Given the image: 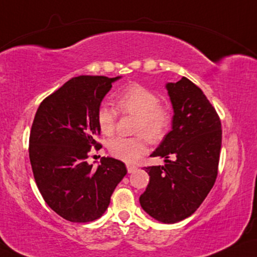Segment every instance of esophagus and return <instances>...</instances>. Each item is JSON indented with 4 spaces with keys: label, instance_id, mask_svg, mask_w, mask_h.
<instances>
[{
    "label": "esophagus",
    "instance_id": "obj_1",
    "mask_svg": "<svg viewBox=\"0 0 257 257\" xmlns=\"http://www.w3.org/2000/svg\"><path fill=\"white\" fill-rule=\"evenodd\" d=\"M126 170H128V173H133L138 170V167L134 166V165H126Z\"/></svg>",
    "mask_w": 257,
    "mask_h": 257
}]
</instances>
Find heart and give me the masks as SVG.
Listing matches in <instances>:
<instances>
[{"label": "heart", "instance_id": "obj_1", "mask_svg": "<svg viewBox=\"0 0 257 257\" xmlns=\"http://www.w3.org/2000/svg\"><path fill=\"white\" fill-rule=\"evenodd\" d=\"M158 95L140 84H131L118 92L116 106L123 113L136 116L134 132L141 134L135 138H116L109 142V153L113 158L125 162L138 161L147 151L145 137L151 142L164 138L171 124V111L161 104ZM117 112L108 104L97 110L96 119L100 133L110 136L115 132ZM145 135V137H142Z\"/></svg>", "mask_w": 257, "mask_h": 257}]
</instances>
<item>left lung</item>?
Listing matches in <instances>:
<instances>
[{
	"label": "left lung",
	"instance_id": "obj_1",
	"mask_svg": "<svg viewBox=\"0 0 257 257\" xmlns=\"http://www.w3.org/2000/svg\"><path fill=\"white\" fill-rule=\"evenodd\" d=\"M166 89L174 111L172 131L151 155L166 164L145 167L149 184L140 204L154 219L172 224L192 215L215 184L222 124L203 91L186 77Z\"/></svg>",
	"mask_w": 257,
	"mask_h": 257
}]
</instances>
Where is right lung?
Masks as SVG:
<instances>
[{"label": "right lung", "mask_w": 257, "mask_h": 257, "mask_svg": "<svg viewBox=\"0 0 257 257\" xmlns=\"http://www.w3.org/2000/svg\"><path fill=\"white\" fill-rule=\"evenodd\" d=\"M121 77L79 76L39 105L29 135V160L42 198L54 212L73 223L99 218L126 174L125 165L102 158L97 168L89 152L102 147L96 113L112 83Z\"/></svg>", "instance_id": "right-lung-1"}]
</instances>
